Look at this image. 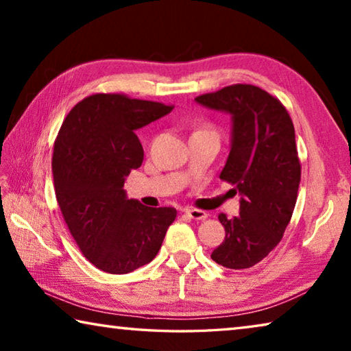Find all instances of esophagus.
<instances>
[{
    "label": "esophagus",
    "instance_id": "1",
    "mask_svg": "<svg viewBox=\"0 0 351 351\" xmlns=\"http://www.w3.org/2000/svg\"><path fill=\"white\" fill-rule=\"evenodd\" d=\"M184 213H186L187 217L193 218V219H206L207 218V213L204 210L192 209V207H187V209H184Z\"/></svg>",
    "mask_w": 351,
    "mask_h": 351
}]
</instances>
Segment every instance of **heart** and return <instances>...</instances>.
Wrapping results in <instances>:
<instances>
[{
    "label": "heart",
    "instance_id": "obj_1",
    "mask_svg": "<svg viewBox=\"0 0 351 351\" xmlns=\"http://www.w3.org/2000/svg\"><path fill=\"white\" fill-rule=\"evenodd\" d=\"M203 130H207V128H203Z\"/></svg>",
    "mask_w": 351,
    "mask_h": 351
}]
</instances>
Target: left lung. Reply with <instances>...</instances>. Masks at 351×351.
<instances>
[{"label": "left lung", "instance_id": "obj_1", "mask_svg": "<svg viewBox=\"0 0 351 351\" xmlns=\"http://www.w3.org/2000/svg\"><path fill=\"white\" fill-rule=\"evenodd\" d=\"M195 100L232 116V144L219 180L241 195L240 215H218L226 237L210 257L229 269L252 268L280 243L293 217L302 170L293 121L280 100L246 83Z\"/></svg>", "mask_w": 351, "mask_h": 351}]
</instances>
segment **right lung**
I'll use <instances>...</instances> for the list:
<instances>
[{"label":"right lung","instance_id":"obj_1","mask_svg":"<svg viewBox=\"0 0 351 351\" xmlns=\"http://www.w3.org/2000/svg\"><path fill=\"white\" fill-rule=\"evenodd\" d=\"M173 110L125 94H93L77 104L54 142L58 207L82 254L110 274H128L156 257L175 207L128 199L123 182L144 150L134 130Z\"/></svg>","mask_w":351,"mask_h":351}]
</instances>
